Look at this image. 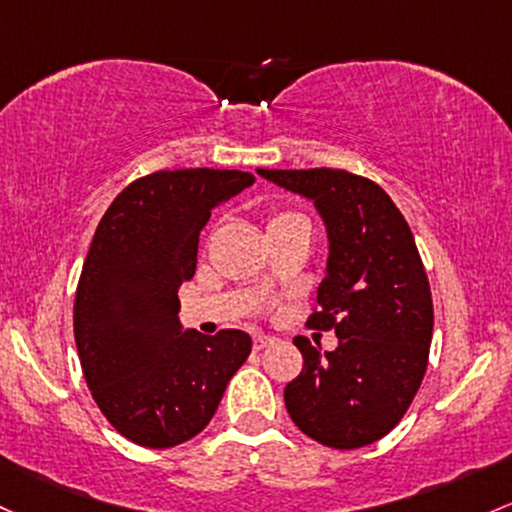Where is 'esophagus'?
Returning a JSON list of instances; mask_svg holds the SVG:
<instances>
[{"label":"esophagus","instance_id":"1","mask_svg":"<svg viewBox=\"0 0 512 512\" xmlns=\"http://www.w3.org/2000/svg\"><path fill=\"white\" fill-rule=\"evenodd\" d=\"M269 345H274V338H269V335H255V338H252V350L260 352Z\"/></svg>","mask_w":512,"mask_h":512}]
</instances>
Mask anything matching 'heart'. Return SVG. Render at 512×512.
I'll return each instance as SVG.
<instances>
[{
	"label": "heart",
	"mask_w": 512,
	"mask_h": 512,
	"mask_svg": "<svg viewBox=\"0 0 512 512\" xmlns=\"http://www.w3.org/2000/svg\"><path fill=\"white\" fill-rule=\"evenodd\" d=\"M296 221H306V218H303L301 213H296V211H279V213H272V218H269V223H267V230L289 226V223H296Z\"/></svg>",
	"instance_id": "obj_1"
}]
</instances>
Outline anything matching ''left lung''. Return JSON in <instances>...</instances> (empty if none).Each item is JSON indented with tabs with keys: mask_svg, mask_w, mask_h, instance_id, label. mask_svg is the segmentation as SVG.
I'll return each instance as SVG.
<instances>
[{
	"mask_svg": "<svg viewBox=\"0 0 512 512\" xmlns=\"http://www.w3.org/2000/svg\"><path fill=\"white\" fill-rule=\"evenodd\" d=\"M257 174L313 201L328 235L308 325L333 328L338 347L294 340L303 369L286 384V411L325 447L372 445L396 428L428 367L432 296L411 228L372 179L328 167Z\"/></svg>",
	"mask_w": 512,
	"mask_h": 512,
	"instance_id": "1",
	"label": "left lung"
}]
</instances>
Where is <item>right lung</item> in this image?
Masks as SVG:
<instances>
[{
	"label": "right lung",
	"instance_id": "right-lung-1",
	"mask_svg": "<svg viewBox=\"0 0 512 512\" xmlns=\"http://www.w3.org/2000/svg\"><path fill=\"white\" fill-rule=\"evenodd\" d=\"M252 182L238 170L153 172L99 221L75 296L77 355L99 411L140 447L199 435L250 355L243 330H184L177 291L194 277L211 211Z\"/></svg>",
	"mask_w": 512,
	"mask_h": 512
}]
</instances>
